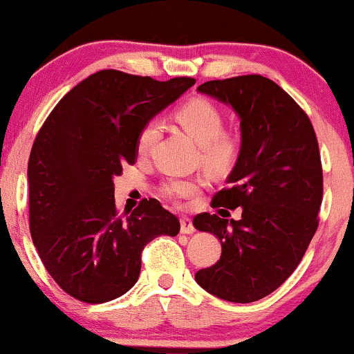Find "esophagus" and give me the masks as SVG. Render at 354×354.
<instances>
[{"instance_id": "obj_1", "label": "esophagus", "mask_w": 354, "mask_h": 354, "mask_svg": "<svg viewBox=\"0 0 354 354\" xmlns=\"http://www.w3.org/2000/svg\"><path fill=\"white\" fill-rule=\"evenodd\" d=\"M180 223H181V233L183 234H193L194 233V225L189 218L183 216L180 219Z\"/></svg>"}]
</instances>
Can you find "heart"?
<instances>
[{
  "label": "heart",
  "instance_id": "obj_1",
  "mask_svg": "<svg viewBox=\"0 0 354 354\" xmlns=\"http://www.w3.org/2000/svg\"><path fill=\"white\" fill-rule=\"evenodd\" d=\"M176 120L183 128L201 145L203 161L209 168L223 171L234 165L239 154L236 135L225 131V116L213 101L193 98L176 109ZM161 136V123L149 120L143 124L136 138V151L141 156L149 154ZM200 189L198 180L171 178L163 185V193L173 200L188 198Z\"/></svg>",
  "mask_w": 354,
  "mask_h": 354
}]
</instances>
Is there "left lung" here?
I'll list each match as a JSON object with an SVG mask.
<instances>
[{
    "mask_svg": "<svg viewBox=\"0 0 354 354\" xmlns=\"http://www.w3.org/2000/svg\"><path fill=\"white\" fill-rule=\"evenodd\" d=\"M198 91L231 104L241 120V149L230 186L211 201L213 208L239 206L241 218L194 216L198 230L221 241L218 261L194 278L218 298L253 303L290 278L318 230L323 201L318 140L303 108L265 76L206 81Z\"/></svg>",
    "mask_w": 354,
    "mask_h": 354,
    "instance_id": "1",
    "label": "left lung"
}]
</instances>
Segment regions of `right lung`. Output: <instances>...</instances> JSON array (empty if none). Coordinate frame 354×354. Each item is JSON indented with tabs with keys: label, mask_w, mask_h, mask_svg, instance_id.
I'll use <instances>...</instances> for the list:
<instances>
[{
	"label": "right lung",
	"mask_w": 354,
	"mask_h": 354,
	"mask_svg": "<svg viewBox=\"0 0 354 354\" xmlns=\"http://www.w3.org/2000/svg\"><path fill=\"white\" fill-rule=\"evenodd\" d=\"M194 83L98 71L66 93L39 128L28 161L30 231L64 293L111 301L135 286L145 246L180 233L178 218L154 198L120 213L113 178L136 163L143 124Z\"/></svg>",
	"instance_id": "1"
}]
</instances>
